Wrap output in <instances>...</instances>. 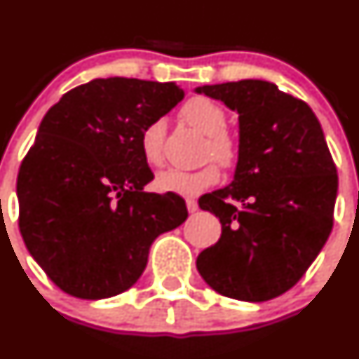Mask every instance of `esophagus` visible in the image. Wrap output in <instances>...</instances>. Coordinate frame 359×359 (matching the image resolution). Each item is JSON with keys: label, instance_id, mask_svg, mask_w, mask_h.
<instances>
[{"label": "esophagus", "instance_id": "obj_1", "mask_svg": "<svg viewBox=\"0 0 359 359\" xmlns=\"http://www.w3.org/2000/svg\"><path fill=\"white\" fill-rule=\"evenodd\" d=\"M186 205H187V210H189V213H194L198 210V201L194 200V198H187Z\"/></svg>", "mask_w": 359, "mask_h": 359}]
</instances>
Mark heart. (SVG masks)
I'll use <instances>...</instances> for the list:
<instances>
[{
  "instance_id": "obj_1",
  "label": "heart",
  "mask_w": 359,
  "mask_h": 359,
  "mask_svg": "<svg viewBox=\"0 0 359 359\" xmlns=\"http://www.w3.org/2000/svg\"><path fill=\"white\" fill-rule=\"evenodd\" d=\"M180 116L205 135L203 159L217 161L222 168L234 166L240 149L233 133L226 130L227 114L219 104L205 97H193L184 104ZM163 139H165V119L161 118L153 119L140 133V151L149 165L161 163ZM216 163L210 161L196 170H163L156 175L158 189L165 193L182 194V196H196L220 180V170Z\"/></svg>"
}]
</instances>
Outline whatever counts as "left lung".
I'll return each mask as SVG.
<instances>
[{"label": "left lung", "mask_w": 359, "mask_h": 359, "mask_svg": "<svg viewBox=\"0 0 359 359\" xmlns=\"http://www.w3.org/2000/svg\"><path fill=\"white\" fill-rule=\"evenodd\" d=\"M196 92L240 114L234 180L198 201L219 217L222 234L196 267L220 295L271 300L306 274L330 236L334 158L313 109L274 83L241 79Z\"/></svg>", "instance_id": "8db88e82"}]
</instances>
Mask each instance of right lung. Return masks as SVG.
<instances>
[{
  "mask_svg": "<svg viewBox=\"0 0 359 359\" xmlns=\"http://www.w3.org/2000/svg\"><path fill=\"white\" fill-rule=\"evenodd\" d=\"M175 83L99 78L64 93L38 128L17 177L19 227L46 276L78 299L128 290L153 241L187 219L154 179L140 133L182 100Z\"/></svg>",
  "mask_w": 359,
  "mask_h": 359,
  "instance_id": "add662e5",
  "label": "right lung"
}]
</instances>
